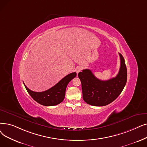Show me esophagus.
Segmentation results:
<instances>
[{
  "label": "esophagus",
  "mask_w": 147,
  "mask_h": 147,
  "mask_svg": "<svg viewBox=\"0 0 147 147\" xmlns=\"http://www.w3.org/2000/svg\"><path fill=\"white\" fill-rule=\"evenodd\" d=\"M82 69V67L81 66H80V67H78L77 68H76V73H79L81 71Z\"/></svg>",
  "instance_id": "esophagus-1"
}]
</instances>
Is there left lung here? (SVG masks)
<instances>
[{"mask_svg": "<svg viewBox=\"0 0 147 147\" xmlns=\"http://www.w3.org/2000/svg\"><path fill=\"white\" fill-rule=\"evenodd\" d=\"M120 56V68L115 78L107 80H101L95 78L89 69H83L78 74L81 81L83 99L86 103L95 106L110 104L123 91L126 84L127 73L124 59Z\"/></svg>", "mask_w": 147, "mask_h": 147, "instance_id": "8db88e82", "label": "left lung"}]
</instances>
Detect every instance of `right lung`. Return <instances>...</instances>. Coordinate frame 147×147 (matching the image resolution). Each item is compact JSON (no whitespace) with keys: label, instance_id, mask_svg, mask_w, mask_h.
Here are the masks:
<instances>
[{"label":"right lung","instance_id":"1","mask_svg":"<svg viewBox=\"0 0 147 147\" xmlns=\"http://www.w3.org/2000/svg\"><path fill=\"white\" fill-rule=\"evenodd\" d=\"M76 76V72L70 73L55 86L43 92L32 91L25 85L24 83L23 84L32 98L37 103L46 106H55L61 103L64 99L67 85Z\"/></svg>","mask_w":147,"mask_h":147}]
</instances>
